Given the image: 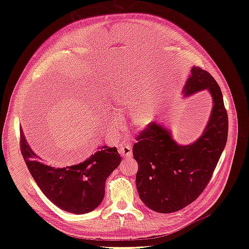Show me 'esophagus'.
Returning <instances> with one entry per match:
<instances>
[{
  "label": "esophagus",
  "instance_id": "obj_1",
  "mask_svg": "<svg viewBox=\"0 0 249 249\" xmlns=\"http://www.w3.org/2000/svg\"><path fill=\"white\" fill-rule=\"evenodd\" d=\"M119 154L124 158L132 157V147L130 144H122L119 146Z\"/></svg>",
  "mask_w": 249,
  "mask_h": 249
}]
</instances>
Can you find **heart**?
I'll return each mask as SVG.
<instances>
[{"instance_id": "obj_1", "label": "heart", "mask_w": 249, "mask_h": 249, "mask_svg": "<svg viewBox=\"0 0 249 249\" xmlns=\"http://www.w3.org/2000/svg\"><path fill=\"white\" fill-rule=\"evenodd\" d=\"M144 99L145 95L138 89L127 87L117 92L113 99V106L119 114L130 111L132 124L139 127H144L153 118V108L149 104L143 102ZM119 123V118L116 116L109 118V124L113 127H117Z\"/></svg>"}]
</instances>
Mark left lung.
<instances>
[{
    "label": "left lung",
    "mask_w": 249,
    "mask_h": 249,
    "mask_svg": "<svg viewBox=\"0 0 249 249\" xmlns=\"http://www.w3.org/2000/svg\"><path fill=\"white\" fill-rule=\"evenodd\" d=\"M207 89L213 107L201 136L180 145L169 129L149 124L137 137L133 155L138 163L136 186L144 205L158 213H173L190 205L209 184L228 140L229 120L215 79L193 66L183 89L189 96Z\"/></svg>",
    "instance_id": "obj_1"
}]
</instances>
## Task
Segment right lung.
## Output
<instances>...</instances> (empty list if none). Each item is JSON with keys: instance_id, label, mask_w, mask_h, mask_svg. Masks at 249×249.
<instances>
[{"instance_id": "obj_1", "label": "right lung", "mask_w": 249, "mask_h": 249, "mask_svg": "<svg viewBox=\"0 0 249 249\" xmlns=\"http://www.w3.org/2000/svg\"><path fill=\"white\" fill-rule=\"evenodd\" d=\"M20 152L42 193L55 206L72 214H86L101 205L107 178L119 165L116 147L102 146L87 160L55 168L40 162L20 130Z\"/></svg>"}]
</instances>
